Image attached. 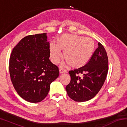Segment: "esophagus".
I'll use <instances>...</instances> for the list:
<instances>
[{"mask_svg": "<svg viewBox=\"0 0 127 127\" xmlns=\"http://www.w3.org/2000/svg\"><path fill=\"white\" fill-rule=\"evenodd\" d=\"M66 70L65 69H62V68L59 69V73L61 74L64 73H66Z\"/></svg>", "mask_w": 127, "mask_h": 127, "instance_id": "34e87169", "label": "esophagus"}]
</instances>
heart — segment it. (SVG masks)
<instances>
[{
    "mask_svg": "<svg viewBox=\"0 0 127 127\" xmlns=\"http://www.w3.org/2000/svg\"><path fill=\"white\" fill-rule=\"evenodd\" d=\"M95 48V42L91 38L71 34H65L58 38L55 45L50 46V58L54 64L62 58L61 51L65 63L72 68H79L90 61Z\"/></svg>",
    "mask_w": 127,
    "mask_h": 127,
    "instance_id": "obj_1",
    "label": "heart"
}]
</instances>
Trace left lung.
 Instances as JSON below:
<instances>
[{
  "label": "left lung",
  "instance_id": "1",
  "mask_svg": "<svg viewBox=\"0 0 127 127\" xmlns=\"http://www.w3.org/2000/svg\"><path fill=\"white\" fill-rule=\"evenodd\" d=\"M107 72L108 58L104 47L98 42V48L84 66L69 72L70 82L65 88L69 97L77 102L91 100L101 89ZM78 74H82L83 78Z\"/></svg>",
  "mask_w": 127,
  "mask_h": 127
}]
</instances>
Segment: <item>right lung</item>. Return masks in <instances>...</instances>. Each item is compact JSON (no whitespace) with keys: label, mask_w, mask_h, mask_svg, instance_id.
Masks as SVG:
<instances>
[{"label":"right lung","mask_w":127,"mask_h":127,"mask_svg":"<svg viewBox=\"0 0 127 127\" xmlns=\"http://www.w3.org/2000/svg\"><path fill=\"white\" fill-rule=\"evenodd\" d=\"M46 33L26 36L13 49L9 69L13 85L28 102L36 103L46 97L50 84L59 75L50 62Z\"/></svg>","instance_id":"obj_1"}]
</instances>
